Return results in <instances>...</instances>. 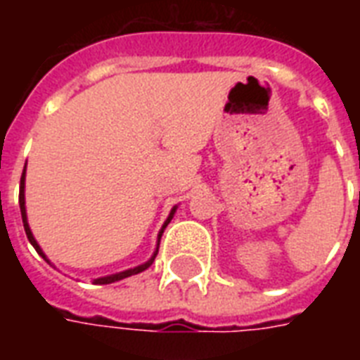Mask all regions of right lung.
<instances>
[{"mask_svg":"<svg viewBox=\"0 0 360 360\" xmlns=\"http://www.w3.org/2000/svg\"><path fill=\"white\" fill-rule=\"evenodd\" d=\"M24 188H25V169L24 174H22V179H20V213H22V222H24V230H25V236H27V239H30V243L33 245V248H35L39 254H41L44 259H46V256H44V252H42V248L39 246V243L35 240V237H33V233H31L30 230V224H27V214H25V196H24ZM175 209H172V213H169V217L166 219V222H164L162 230H160V233H158V243H160V237H162L164 233V228L169 224V220L174 219L175 214ZM157 252H158V245H157V250H155V254L151 256V259H147L146 263H141V265H138V267L134 269H129V271H123V273H115V274H110V276H103V278H95L93 280V284H112V282H117V280H123L127 278V276H132V274H138L141 273V271H146L147 267H151L153 262H155V257H157ZM48 262V259H46Z\"/></svg>","mask_w":360,"mask_h":360,"instance_id":"right-lung-1","label":"right lung"}]
</instances>
